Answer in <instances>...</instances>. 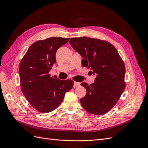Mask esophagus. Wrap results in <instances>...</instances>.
<instances>
[{"instance_id": "34e87169", "label": "esophagus", "mask_w": 148, "mask_h": 148, "mask_svg": "<svg viewBox=\"0 0 148 148\" xmlns=\"http://www.w3.org/2000/svg\"><path fill=\"white\" fill-rule=\"evenodd\" d=\"M80 84V83L79 82H74V88H76L78 87L79 85Z\"/></svg>"}]
</instances>
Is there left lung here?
I'll return each instance as SVG.
<instances>
[{
	"label": "left lung",
	"instance_id": "obj_1",
	"mask_svg": "<svg viewBox=\"0 0 148 148\" xmlns=\"http://www.w3.org/2000/svg\"><path fill=\"white\" fill-rule=\"evenodd\" d=\"M72 47L84 58L83 65L97 75L90 85L82 83L86 94L81 98L84 109L101 115L113 107L125 88V67L114 47L106 41L84 37L72 38Z\"/></svg>",
	"mask_w": 148,
	"mask_h": 148
}]
</instances>
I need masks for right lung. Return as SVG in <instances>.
<instances>
[{"label": "right lung", "mask_w": 148, "mask_h": 148, "mask_svg": "<svg viewBox=\"0 0 148 148\" xmlns=\"http://www.w3.org/2000/svg\"><path fill=\"white\" fill-rule=\"evenodd\" d=\"M69 38L51 37L35 42L30 46L19 66L21 89L38 112L47 113L61 104L65 93L71 90L74 82L50 77L49 71L56 63L59 48Z\"/></svg>", "instance_id": "1"}]
</instances>
